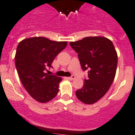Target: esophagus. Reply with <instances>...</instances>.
Returning <instances> with one entry per match:
<instances>
[{"mask_svg": "<svg viewBox=\"0 0 135 135\" xmlns=\"http://www.w3.org/2000/svg\"><path fill=\"white\" fill-rule=\"evenodd\" d=\"M66 78V79H69V80H73L75 78V75H72V76L68 77V78Z\"/></svg>", "mask_w": 135, "mask_h": 135, "instance_id": "1", "label": "esophagus"}]
</instances>
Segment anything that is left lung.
Returning a JSON list of instances; mask_svg holds the SVG:
<instances>
[{
	"label": "left lung",
	"mask_w": 135,
	"mask_h": 135,
	"mask_svg": "<svg viewBox=\"0 0 135 135\" xmlns=\"http://www.w3.org/2000/svg\"><path fill=\"white\" fill-rule=\"evenodd\" d=\"M70 45L78 54L83 70L88 71L83 86L75 94L83 103L94 104L108 91L115 78L118 61L115 47L112 41L101 36L86 37Z\"/></svg>",
	"instance_id": "8db88e82"
}]
</instances>
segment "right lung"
Segmentation results:
<instances>
[{
  "label": "right lung",
  "instance_id": "obj_1",
  "mask_svg": "<svg viewBox=\"0 0 135 135\" xmlns=\"http://www.w3.org/2000/svg\"><path fill=\"white\" fill-rule=\"evenodd\" d=\"M67 45L45 37H33L20 41L15 54V66L25 89L34 99L47 103L59 91L61 78L45 73L56 56Z\"/></svg>",
  "mask_w": 135,
  "mask_h": 135
}]
</instances>
